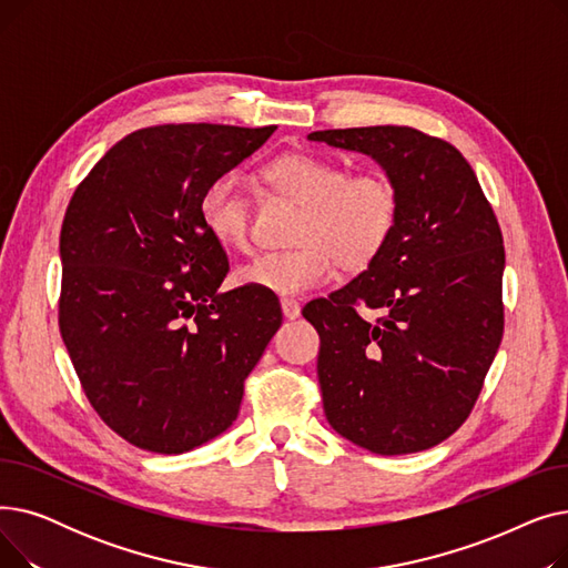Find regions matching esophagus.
I'll use <instances>...</instances> for the list:
<instances>
[{"label": "esophagus", "instance_id": "esophagus-1", "mask_svg": "<svg viewBox=\"0 0 568 568\" xmlns=\"http://www.w3.org/2000/svg\"><path fill=\"white\" fill-rule=\"evenodd\" d=\"M281 308H283V317H285V320H296V317L302 315V306L296 304L294 300H283V302H281Z\"/></svg>", "mask_w": 568, "mask_h": 568}]
</instances>
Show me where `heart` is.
Instances as JSON below:
<instances>
[{
    "instance_id": "heart-1",
    "label": "heart",
    "mask_w": 568,
    "mask_h": 568,
    "mask_svg": "<svg viewBox=\"0 0 568 568\" xmlns=\"http://www.w3.org/2000/svg\"><path fill=\"white\" fill-rule=\"evenodd\" d=\"M262 182L302 206L290 251L264 253L234 272L239 285L300 296L329 278L334 262L343 272H364L389 244L398 223V191L379 172L349 174L334 161L287 152L262 168ZM206 234L227 251L253 246L251 202L230 174L216 176L200 197Z\"/></svg>"
}]
</instances>
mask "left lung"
<instances>
[{"label": "left lung", "instance_id": "obj_1", "mask_svg": "<svg viewBox=\"0 0 568 568\" xmlns=\"http://www.w3.org/2000/svg\"><path fill=\"white\" fill-rule=\"evenodd\" d=\"M313 142L373 159L398 191V223L377 260L304 317L320 334L329 426L379 456L454 435L501 343L504 246L471 165L409 126L315 131ZM356 305L379 310L375 323Z\"/></svg>", "mask_w": 568, "mask_h": 568}]
</instances>
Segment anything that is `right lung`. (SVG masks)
<instances>
[{
    "label": "right lung",
    "instance_id": "obj_1",
    "mask_svg": "<svg viewBox=\"0 0 568 568\" xmlns=\"http://www.w3.org/2000/svg\"><path fill=\"white\" fill-rule=\"evenodd\" d=\"M274 131H135L69 202L59 329L89 403L138 449L176 456L225 433L283 322L268 292L219 290L227 257L197 212L204 189Z\"/></svg>",
    "mask_w": 568,
    "mask_h": 568
}]
</instances>
